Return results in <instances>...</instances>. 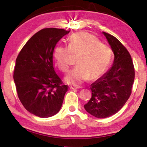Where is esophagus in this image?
Instances as JSON below:
<instances>
[{"mask_svg":"<svg viewBox=\"0 0 147 147\" xmlns=\"http://www.w3.org/2000/svg\"><path fill=\"white\" fill-rule=\"evenodd\" d=\"M70 88H71L72 90H75V89L82 88V87H81V86H70Z\"/></svg>","mask_w":147,"mask_h":147,"instance_id":"obj_1","label":"esophagus"}]
</instances>
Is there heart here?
Segmentation results:
<instances>
[{
    "mask_svg": "<svg viewBox=\"0 0 147 147\" xmlns=\"http://www.w3.org/2000/svg\"><path fill=\"white\" fill-rule=\"evenodd\" d=\"M71 55L77 57V67L65 77L66 83L77 85L90 78L97 79L105 73L112 57L110 47L94 35L87 32H77L68 38V46L59 45L53 52L55 65L63 72L70 66Z\"/></svg>",
    "mask_w": 147,
    "mask_h": 147,
    "instance_id": "1",
    "label": "heart"
}]
</instances>
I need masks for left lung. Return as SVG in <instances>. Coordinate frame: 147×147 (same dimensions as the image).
<instances>
[{
  "label": "left lung",
  "mask_w": 147,
  "mask_h": 147,
  "mask_svg": "<svg viewBox=\"0 0 147 147\" xmlns=\"http://www.w3.org/2000/svg\"><path fill=\"white\" fill-rule=\"evenodd\" d=\"M114 54L111 68L90 85L92 96L84 105L88 113L97 118L109 117L123 107L129 98L135 78L129 52L115 37L103 32Z\"/></svg>",
  "instance_id": "1"
}]
</instances>
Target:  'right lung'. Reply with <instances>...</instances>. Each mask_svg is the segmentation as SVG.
I'll return each instance as SVG.
<instances>
[{"instance_id": "right-lung-1", "label": "right lung", "mask_w": 147, "mask_h": 147, "mask_svg": "<svg viewBox=\"0 0 147 147\" xmlns=\"http://www.w3.org/2000/svg\"><path fill=\"white\" fill-rule=\"evenodd\" d=\"M69 32L57 28L40 30L16 58L14 81L18 98L27 111L39 117L59 113L68 90L55 71L52 57L57 42Z\"/></svg>"}]
</instances>
